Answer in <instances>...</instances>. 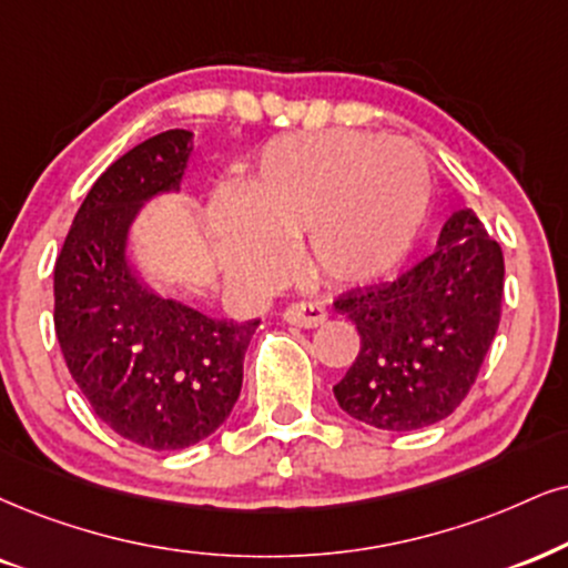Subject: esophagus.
Listing matches in <instances>:
<instances>
[{"label": "esophagus", "mask_w": 568, "mask_h": 568, "mask_svg": "<svg viewBox=\"0 0 568 568\" xmlns=\"http://www.w3.org/2000/svg\"><path fill=\"white\" fill-rule=\"evenodd\" d=\"M286 324L292 326H303V328H313V326H321L326 321V311L321 305H313V303H292L286 311L282 313Z\"/></svg>", "instance_id": "1"}]
</instances>
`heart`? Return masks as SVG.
<instances>
[{"mask_svg": "<svg viewBox=\"0 0 568 568\" xmlns=\"http://www.w3.org/2000/svg\"><path fill=\"white\" fill-rule=\"evenodd\" d=\"M432 168L405 139L318 131L273 139L244 184V202L215 205L226 263L252 284L286 271V242L303 236V263L332 286L382 282L426 226Z\"/></svg>", "mask_w": 568, "mask_h": 568, "instance_id": "1", "label": "heart"}]
</instances>
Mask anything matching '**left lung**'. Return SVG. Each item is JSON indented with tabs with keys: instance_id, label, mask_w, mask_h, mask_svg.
<instances>
[{
	"instance_id": "left-lung-1",
	"label": "left lung",
	"mask_w": 568,
	"mask_h": 568,
	"mask_svg": "<svg viewBox=\"0 0 568 568\" xmlns=\"http://www.w3.org/2000/svg\"><path fill=\"white\" fill-rule=\"evenodd\" d=\"M503 250L471 207L397 282L347 292L334 307L358 326L361 353L334 384L347 416L384 432L432 426L464 403L503 303Z\"/></svg>"
}]
</instances>
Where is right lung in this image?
<instances>
[{
  "mask_svg": "<svg viewBox=\"0 0 568 568\" xmlns=\"http://www.w3.org/2000/svg\"><path fill=\"white\" fill-rule=\"evenodd\" d=\"M192 152V131L173 129L118 158L54 265V332L70 376L110 429L150 450L197 445L226 422L261 326L160 297L131 263V223L150 200L181 192Z\"/></svg>",
  "mask_w": 568,
  "mask_h": 568,
  "instance_id": "right-lung-1",
  "label": "right lung"
}]
</instances>
